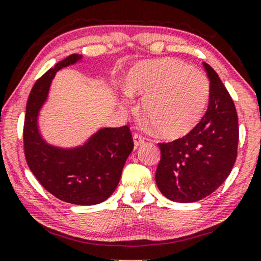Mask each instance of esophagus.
<instances>
[{
    "instance_id": "34e87169",
    "label": "esophagus",
    "mask_w": 261,
    "mask_h": 261,
    "mask_svg": "<svg viewBox=\"0 0 261 261\" xmlns=\"http://www.w3.org/2000/svg\"><path fill=\"white\" fill-rule=\"evenodd\" d=\"M133 140H134V147L137 148V147H139V146H140V145L144 144L145 138L142 137V135H140V134L135 133V134L133 135Z\"/></svg>"
}]
</instances>
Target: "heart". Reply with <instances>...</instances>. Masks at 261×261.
I'll return each mask as SVG.
<instances>
[{"instance_id":"obj_1","label":"heart","mask_w":261,"mask_h":261,"mask_svg":"<svg viewBox=\"0 0 261 261\" xmlns=\"http://www.w3.org/2000/svg\"><path fill=\"white\" fill-rule=\"evenodd\" d=\"M126 91L142 98V113L162 137L179 139L201 123L212 89L199 70L179 59L162 58L135 66L127 77Z\"/></svg>"}]
</instances>
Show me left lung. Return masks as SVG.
Listing matches in <instances>:
<instances>
[{
    "mask_svg": "<svg viewBox=\"0 0 261 261\" xmlns=\"http://www.w3.org/2000/svg\"><path fill=\"white\" fill-rule=\"evenodd\" d=\"M203 66L210 81V101L190 134L160 142L155 181L166 198L190 203L213 194L229 176L238 155L239 122L234 102L215 70Z\"/></svg>",
    "mask_w": 261,
    "mask_h": 261,
    "instance_id": "8db88e82",
    "label": "left lung"
}]
</instances>
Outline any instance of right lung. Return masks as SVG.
<instances>
[{
    "mask_svg": "<svg viewBox=\"0 0 261 261\" xmlns=\"http://www.w3.org/2000/svg\"><path fill=\"white\" fill-rule=\"evenodd\" d=\"M81 58V55L66 57L35 82L26 106L23 148L28 167L49 194L72 204L94 205L106 201L119 184L134 147L129 127L103 128L76 148L48 145L38 129L39 110L56 72Z\"/></svg>",
    "mask_w": 261,
    "mask_h": 261,
    "instance_id": "right-lung-1",
    "label": "right lung"
}]
</instances>
